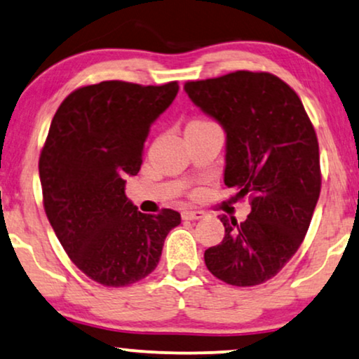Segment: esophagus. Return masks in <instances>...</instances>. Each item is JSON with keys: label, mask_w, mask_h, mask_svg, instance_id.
I'll return each mask as SVG.
<instances>
[{"label": "esophagus", "mask_w": 359, "mask_h": 359, "mask_svg": "<svg viewBox=\"0 0 359 359\" xmlns=\"http://www.w3.org/2000/svg\"><path fill=\"white\" fill-rule=\"evenodd\" d=\"M203 217V212L201 210H184L182 212V219L184 220H198Z\"/></svg>", "instance_id": "obj_1"}]
</instances>
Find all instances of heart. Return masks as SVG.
<instances>
[{
	"instance_id": "heart-1",
	"label": "heart",
	"mask_w": 359,
	"mask_h": 359,
	"mask_svg": "<svg viewBox=\"0 0 359 359\" xmlns=\"http://www.w3.org/2000/svg\"><path fill=\"white\" fill-rule=\"evenodd\" d=\"M210 126H213V124H212V122H208V121H203V119H194V121H190V122H189L187 127H185V130L205 129V127H210Z\"/></svg>"
}]
</instances>
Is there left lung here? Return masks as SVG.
Returning <instances> with one entry per match:
<instances>
[{
    "instance_id": "1",
    "label": "left lung",
    "mask_w": 359,
    "mask_h": 359,
    "mask_svg": "<svg viewBox=\"0 0 359 359\" xmlns=\"http://www.w3.org/2000/svg\"><path fill=\"white\" fill-rule=\"evenodd\" d=\"M225 133L226 187L248 198L243 222L220 215L225 235L203 253L212 275L235 287L273 278L305 238L320 197V151L297 93L269 72L237 71L184 86Z\"/></svg>"
}]
</instances>
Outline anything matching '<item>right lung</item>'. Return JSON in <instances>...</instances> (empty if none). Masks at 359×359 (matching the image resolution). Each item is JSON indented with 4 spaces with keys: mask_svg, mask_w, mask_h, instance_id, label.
Instances as JSON below:
<instances>
[{
    "mask_svg": "<svg viewBox=\"0 0 359 359\" xmlns=\"http://www.w3.org/2000/svg\"><path fill=\"white\" fill-rule=\"evenodd\" d=\"M179 84L102 81L71 93L53 117L39 157L44 210L78 269L106 287L146 278L180 213L137 210L126 179L137 175L151 126Z\"/></svg>",
    "mask_w": 359,
    "mask_h": 359,
    "instance_id": "right-lung-1",
    "label": "right lung"
}]
</instances>
